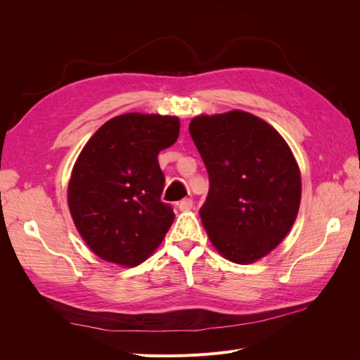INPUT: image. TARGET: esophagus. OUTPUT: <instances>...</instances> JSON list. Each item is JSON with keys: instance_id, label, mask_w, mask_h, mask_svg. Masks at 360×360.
Instances as JSON below:
<instances>
[{"instance_id": "esophagus-1", "label": "esophagus", "mask_w": 360, "mask_h": 360, "mask_svg": "<svg viewBox=\"0 0 360 360\" xmlns=\"http://www.w3.org/2000/svg\"><path fill=\"white\" fill-rule=\"evenodd\" d=\"M179 210L180 212H189L192 207H193V202H192V200L191 198H184V200H181L179 204Z\"/></svg>"}]
</instances>
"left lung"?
<instances>
[{"label":"left lung","instance_id":"1","mask_svg":"<svg viewBox=\"0 0 360 360\" xmlns=\"http://www.w3.org/2000/svg\"><path fill=\"white\" fill-rule=\"evenodd\" d=\"M189 132L210 179L200 216L213 248L237 264L264 258L300 207V169L287 141L240 110L193 117Z\"/></svg>","mask_w":360,"mask_h":360}]
</instances>
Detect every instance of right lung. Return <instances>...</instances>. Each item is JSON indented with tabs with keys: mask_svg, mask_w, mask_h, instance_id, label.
I'll return each instance as SVG.
<instances>
[{
	"mask_svg": "<svg viewBox=\"0 0 360 360\" xmlns=\"http://www.w3.org/2000/svg\"><path fill=\"white\" fill-rule=\"evenodd\" d=\"M180 134L176 115L129 112L108 120L76 159L68 184L73 224L93 252L122 267L153 255L174 221L160 201L159 151Z\"/></svg>",
	"mask_w": 360,
	"mask_h": 360,
	"instance_id": "add662e5",
	"label": "right lung"
}]
</instances>
